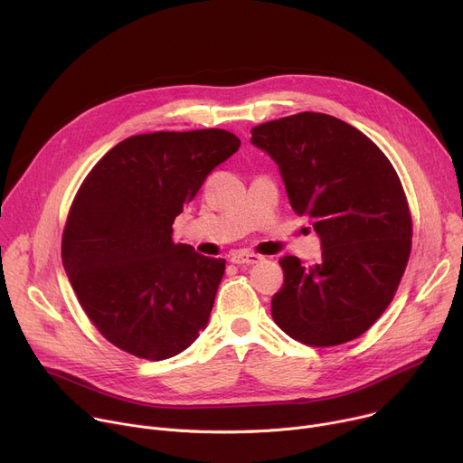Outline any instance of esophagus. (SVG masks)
<instances>
[{"mask_svg": "<svg viewBox=\"0 0 463 463\" xmlns=\"http://www.w3.org/2000/svg\"><path fill=\"white\" fill-rule=\"evenodd\" d=\"M260 260H262L260 255L250 253V251H234L231 255V262L238 266H251V264H259Z\"/></svg>", "mask_w": 463, "mask_h": 463, "instance_id": "1", "label": "esophagus"}]
</instances>
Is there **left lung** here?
I'll return each instance as SVG.
<instances>
[{
    "mask_svg": "<svg viewBox=\"0 0 463 463\" xmlns=\"http://www.w3.org/2000/svg\"><path fill=\"white\" fill-rule=\"evenodd\" d=\"M251 143L279 167L296 213H307L322 259L283 257L271 317L309 346L352 341L387 309L411 250L402 184L385 154L348 122L315 111L269 120Z\"/></svg>",
    "mask_w": 463,
    "mask_h": 463,
    "instance_id": "left-lung-1",
    "label": "left lung"
}]
</instances>
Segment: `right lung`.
Listing matches in <instances>:
<instances>
[{"label":"right lung","mask_w":463,"mask_h":463,"mask_svg":"<svg viewBox=\"0 0 463 463\" xmlns=\"http://www.w3.org/2000/svg\"><path fill=\"white\" fill-rule=\"evenodd\" d=\"M238 146L220 128L132 136L83 180L61 259L83 311L117 348L162 361L206 327L225 259L176 245L173 222Z\"/></svg>","instance_id":"add662e5"}]
</instances>
